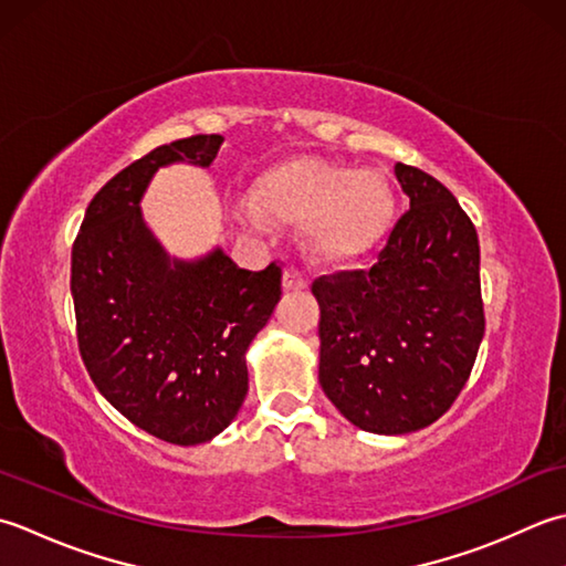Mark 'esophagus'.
<instances>
[{"label":"esophagus","mask_w":566,"mask_h":566,"mask_svg":"<svg viewBox=\"0 0 566 566\" xmlns=\"http://www.w3.org/2000/svg\"><path fill=\"white\" fill-rule=\"evenodd\" d=\"M307 287V281H305V275L303 273H297V271H285V275H283V291L285 293H300V291H305Z\"/></svg>","instance_id":"1"}]
</instances>
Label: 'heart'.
<instances>
[{"label": "heart", "instance_id": "obj_1", "mask_svg": "<svg viewBox=\"0 0 566 566\" xmlns=\"http://www.w3.org/2000/svg\"><path fill=\"white\" fill-rule=\"evenodd\" d=\"M398 200L378 170L339 160L295 156L266 168L251 188L241 217L253 224L303 229L305 251L322 266L364 261L388 239Z\"/></svg>", "mask_w": 566, "mask_h": 566}]
</instances>
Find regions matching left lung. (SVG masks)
I'll return each mask as SVG.
<instances>
[{
	"label": "left lung",
	"instance_id": "obj_1",
	"mask_svg": "<svg viewBox=\"0 0 566 566\" xmlns=\"http://www.w3.org/2000/svg\"><path fill=\"white\" fill-rule=\"evenodd\" d=\"M410 198L371 271L322 275L319 386L374 434L432 424L464 388L483 339L479 237L440 180L396 164Z\"/></svg>",
	"mask_w": 566,
	"mask_h": 566
}]
</instances>
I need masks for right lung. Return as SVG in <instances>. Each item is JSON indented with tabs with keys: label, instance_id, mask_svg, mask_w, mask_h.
I'll return each mask as SVG.
<instances>
[{
	"label": "right lung",
	"instance_id": "add662e5",
	"mask_svg": "<svg viewBox=\"0 0 566 566\" xmlns=\"http://www.w3.org/2000/svg\"><path fill=\"white\" fill-rule=\"evenodd\" d=\"M222 142L198 134L134 160L92 198L73 244L71 293L90 378L136 428L180 447L210 442L237 418L247 349L281 300L275 263L239 269L219 247L170 256L144 219L158 168H210Z\"/></svg>",
	"mask_w": 566,
	"mask_h": 566
}]
</instances>
